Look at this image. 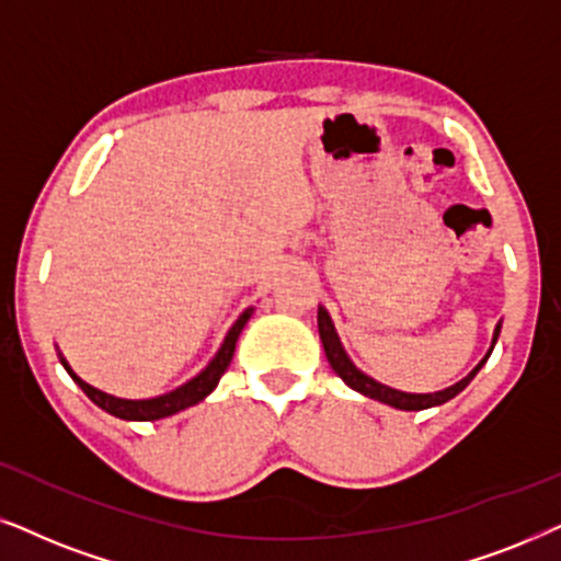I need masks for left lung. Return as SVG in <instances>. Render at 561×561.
I'll return each instance as SVG.
<instances>
[{
	"label": "left lung",
	"mask_w": 561,
	"mask_h": 561,
	"mask_svg": "<svg viewBox=\"0 0 561 561\" xmlns=\"http://www.w3.org/2000/svg\"><path fill=\"white\" fill-rule=\"evenodd\" d=\"M318 331H321V342H323L325 357H329L333 373H336L339 378L346 382V386L354 388V391L370 396V399H375V401L388 403V407H396V409H403V411H422V409L439 407V403L450 401L453 396H458L466 386H469V382L473 380V375L481 370V365L486 363L489 354H492V350H494V344H492V350H489L486 357L481 359V363L473 367V370L466 375L463 380L456 382V386L445 388V391H439V393H401V391H396V388L380 386V382H375L373 378H367L365 373H359L357 367L352 365V359L346 357L344 346H342V342H339L336 331H333L331 318H329V313H325L323 308L318 310ZM497 336H500V325H497V331H494V342H497Z\"/></svg>",
	"instance_id": "1"
}]
</instances>
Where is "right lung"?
<instances>
[{"label": "right lung", "mask_w": 561, "mask_h": 561, "mask_svg": "<svg viewBox=\"0 0 561 561\" xmlns=\"http://www.w3.org/2000/svg\"><path fill=\"white\" fill-rule=\"evenodd\" d=\"M253 310L248 308L243 310V316L238 318L236 325H232L228 336H225V344L219 346L217 357L211 359L207 365V370H202L196 375L194 380H188L186 386L175 388V391H170L165 396H158V399H147V401H129V399H116V396H108L103 391H98V388L88 386V382L77 378L72 373V367L67 365V359H61L64 370L72 375V380L77 386L82 388L84 393H88V399L92 403H98L103 411H108V414L118 416V420H129V422H152V420H162V416H170V414H179V411L194 407L202 399H207V396L215 391L219 378H222L225 370H228L230 359H232V352H236V342L240 336V331H243V325L248 323V318H251Z\"/></svg>", "instance_id": "right-lung-1"}]
</instances>
